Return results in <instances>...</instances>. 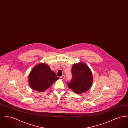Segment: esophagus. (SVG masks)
<instances>
[{"mask_svg":"<svg viewBox=\"0 0 128 128\" xmlns=\"http://www.w3.org/2000/svg\"><path fill=\"white\" fill-rule=\"evenodd\" d=\"M60 79L62 80L65 79V76L63 75V76H62L61 77H60Z\"/></svg>","mask_w":128,"mask_h":128,"instance_id":"34e87169","label":"esophagus"}]
</instances>
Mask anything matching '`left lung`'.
Segmentation results:
<instances>
[{"instance_id":"1","label":"left lung","mask_w":128,"mask_h":128,"mask_svg":"<svg viewBox=\"0 0 128 128\" xmlns=\"http://www.w3.org/2000/svg\"><path fill=\"white\" fill-rule=\"evenodd\" d=\"M72 79L67 82L68 87L77 94H82L87 91L92 85V76L89 67L80 62L74 64L72 68Z\"/></svg>"}]
</instances>
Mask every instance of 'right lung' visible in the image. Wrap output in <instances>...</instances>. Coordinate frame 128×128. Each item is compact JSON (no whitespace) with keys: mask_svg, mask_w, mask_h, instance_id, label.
<instances>
[{"mask_svg":"<svg viewBox=\"0 0 128 128\" xmlns=\"http://www.w3.org/2000/svg\"><path fill=\"white\" fill-rule=\"evenodd\" d=\"M59 79L46 64L40 63L34 67L29 76V83L34 90L42 92Z\"/></svg>","mask_w":128,"mask_h":128,"instance_id":"right-lung-1","label":"right lung"}]
</instances>
